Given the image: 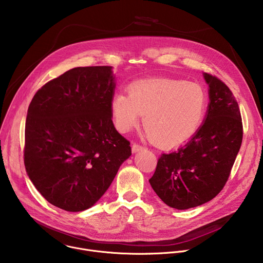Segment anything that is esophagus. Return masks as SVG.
Wrapping results in <instances>:
<instances>
[{
    "instance_id": "34e87169",
    "label": "esophagus",
    "mask_w": 263,
    "mask_h": 263,
    "mask_svg": "<svg viewBox=\"0 0 263 263\" xmlns=\"http://www.w3.org/2000/svg\"><path fill=\"white\" fill-rule=\"evenodd\" d=\"M143 149V146L142 145H140V144H138V143H133L132 144V152L133 153H137V152H139V151H142Z\"/></svg>"
}]
</instances>
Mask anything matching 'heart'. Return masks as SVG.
<instances>
[{
  "label": "heart",
  "instance_id": "heart-1",
  "mask_svg": "<svg viewBox=\"0 0 263 263\" xmlns=\"http://www.w3.org/2000/svg\"><path fill=\"white\" fill-rule=\"evenodd\" d=\"M207 105V92L200 84L161 78L130 84L128 96L117 93L110 107L120 131L131 130L143 115L148 139L161 146H173L190 139L199 130Z\"/></svg>",
  "mask_w": 263,
  "mask_h": 263
}]
</instances>
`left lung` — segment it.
Returning a JSON list of instances; mask_svg holds the SVG:
<instances>
[{
  "label": "left lung",
  "instance_id": "left-lung-1",
  "mask_svg": "<svg viewBox=\"0 0 263 263\" xmlns=\"http://www.w3.org/2000/svg\"><path fill=\"white\" fill-rule=\"evenodd\" d=\"M209 85L206 119L193 138L164 153L148 180L157 196L179 210L200 206L223 189L242 141V122L232 91L217 77L204 72Z\"/></svg>",
  "mask_w": 263,
  "mask_h": 263
}]
</instances>
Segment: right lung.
Returning a JSON list of instances; mask_svg holds the SVG:
<instances>
[{
	"mask_svg": "<svg viewBox=\"0 0 263 263\" xmlns=\"http://www.w3.org/2000/svg\"><path fill=\"white\" fill-rule=\"evenodd\" d=\"M112 66L71 68L34 95L25 127L27 174L52 205L70 212L95 205L131 156L112 123Z\"/></svg>",
	"mask_w": 263,
	"mask_h": 263,
	"instance_id": "add662e5",
	"label": "right lung"
}]
</instances>
